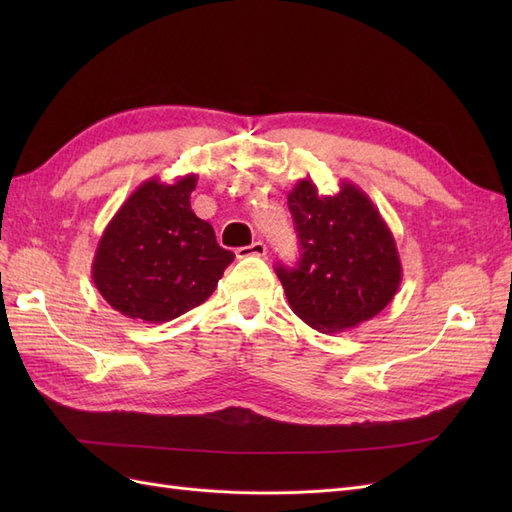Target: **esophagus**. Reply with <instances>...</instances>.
<instances>
[{
	"label": "esophagus",
	"instance_id": "esophagus-1",
	"mask_svg": "<svg viewBox=\"0 0 512 512\" xmlns=\"http://www.w3.org/2000/svg\"><path fill=\"white\" fill-rule=\"evenodd\" d=\"M237 258H247V256H267V245L262 241H254L252 245H245V247H239V250L235 252Z\"/></svg>",
	"mask_w": 512,
	"mask_h": 512
}]
</instances>
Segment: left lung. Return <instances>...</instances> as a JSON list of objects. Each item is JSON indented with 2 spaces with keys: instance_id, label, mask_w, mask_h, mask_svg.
Wrapping results in <instances>:
<instances>
[{
  "instance_id": "8db88e82",
  "label": "left lung",
  "mask_w": 512,
  "mask_h": 512,
  "mask_svg": "<svg viewBox=\"0 0 512 512\" xmlns=\"http://www.w3.org/2000/svg\"><path fill=\"white\" fill-rule=\"evenodd\" d=\"M301 243L297 267L277 265L290 309L320 333H342L378 316L401 284V260L391 228L371 198L350 181L318 194L305 177L288 192Z\"/></svg>"
}]
</instances>
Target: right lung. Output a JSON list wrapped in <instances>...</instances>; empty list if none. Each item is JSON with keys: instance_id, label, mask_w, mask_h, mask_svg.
<instances>
[{"instance_id": "obj_1", "label": "right lung", "mask_w": 512, "mask_h": 512, "mask_svg": "<svg viewBox=\"0 0 512 512\" xmlns=\"http://www.w3.org/2000/svg\"><path fill=\"white\" fill-rule=\"evenodd\" d=\"M198 175L151 177L128 196L98 241L91 280L119 314L168 322L205 303L235 254L196 218L190 194Z\"/></svg>"}]
</instances>
